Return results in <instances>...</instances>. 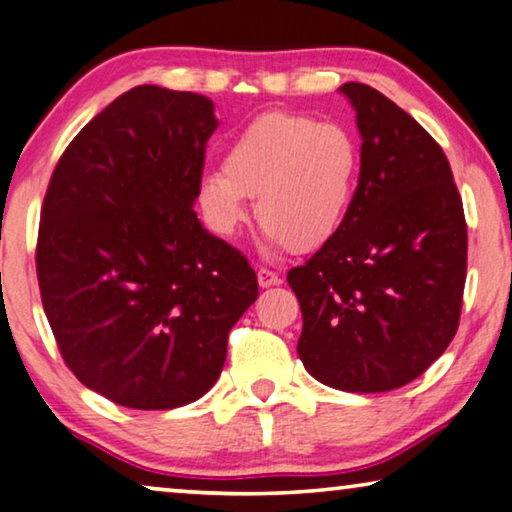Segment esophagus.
Segmentation results:
<instances>
[{
    "mask_svg": "<svg viewBox=\"0 0 512 512\" xmlns=\"http://www.w3.org/2000/svg\"><path fill=\"white\" fill-rule=\"evenodd\" d=\"M258 283H261V288L279 286L281 276L276 274L274 270H270V267H258Z\"/></svg>",
    "mask_w": 512,
    "mask_h": 512,
    "instance_id": "34e87169",
    "label": "esophagus"
}]
</instances>
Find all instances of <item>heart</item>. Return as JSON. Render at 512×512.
Instances as JSON below:
<instances>
[{
	"instance_id": "obj_1",
	"label": "heart",
	"mask_w": 512,
	"mask_h": 512,
	"mask_svg": "<svg viewBox=\"0 0 512 512\" xmlns=\"http://www.w3.org/2000/svg\"><path fill=\"white\" fill-rule=\"evenodd\" d=\"M363 152L338 122L272 111L226 147L222 170L201 174L197 197L208 224L236 233L254 199L256 220L274 245L313 251L342 229L354 208Z\"/></svg>"
}]
</instances>
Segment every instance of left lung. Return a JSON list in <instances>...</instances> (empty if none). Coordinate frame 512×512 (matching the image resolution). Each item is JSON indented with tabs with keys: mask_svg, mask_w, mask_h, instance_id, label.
Listing matches in <instances>:
<instances>
[{
	"mask_svg": "<svg viewBox=\"0 0 512 512\" xmlns=\"http://www.w3.org/2000/svg\"><path fill=\"white\" fill-rule=\"evenodd\" d=\"M356 108L363 170L342 229L288 283L301 363L345 392H388L429 370L454 340L467 276L463 199L442 147L365 83Z\"/></svg>",
	"mask_w": 512,
	"mask_h": 512,
	"instance_id": "left-lung-1",
	"label": "left lung"
}]
</instances>
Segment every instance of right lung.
<instances>
[{
	"mask_svg": "<svg viewBox=\"0 0 512 512\" xmlns=\"http://www.w3.org/2000/svg\"><path fill=\"white\" fill-rule=\"evenodd\" d=\"M213 102L136 86L58 158L40 211V299L70 372L115 404L186 406L213 388L256 272L192 204Z\"/></svg>",
	"mask_w": 512,
	"mask_h": 512,
	"instance_id": "1",
	"label": "right lung"
}]
</instances>
